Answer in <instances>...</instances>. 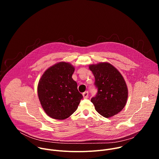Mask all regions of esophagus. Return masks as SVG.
<instances>
[{
	"mask_svg": "<svg viewBox=\"0 0 159 159\" xmlns=\"http://www.w3.org/2000/svg\"><path fill=\"white\" fill-rule=\"evenodd\" d=\"M82 95H83V97H84V99H87V98H88V96H89L88 91L84 92V93L82 94Z\"/></svg>",
	"mask_w": 159,
	"mask_h": 159,
	"instance_id": "34e87169",
	"label": "esophagus"
}]
</instances>
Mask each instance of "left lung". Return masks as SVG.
Returning a JSON list of instances; mask_svg holds the SVG:
<instances>
[{"instance_id": "left-lung-1", "label": "left lung", "mask_w": 159, "mask_h": 159, "mask_svg": "<svg viewBox=\"0 0 159 159\" xmlns=\"http://www.w3.org/2000/svg\"><path fill=\"white\" fill-rule=\"evenodd\" d=\"M95 77L98 93L91 99L95 109L101 115L110 118L117 115L125 106L128 88L121 73L107 62L89 65Z\"/></svg>"}]
</instances>
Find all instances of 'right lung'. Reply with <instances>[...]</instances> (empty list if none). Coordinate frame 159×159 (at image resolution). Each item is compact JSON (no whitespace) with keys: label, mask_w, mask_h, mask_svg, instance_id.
<instances>
[{"label":"right lung","mask_w":159,"mask_h":159,"mask_svg":"<svg viewBox=\"0 0 159 159\" xmlns=\"http://www.w3.org/2000/svg\"><path fill=\"white\" fill-rule=\"evenodd\" d=\"M75 67L70 63H57L44 72L38 85L41 105L47 115L56 120H65L77 110L82 95L72 76Z\"/></svg>","instance_id":"obj_1"}]
</instances>
